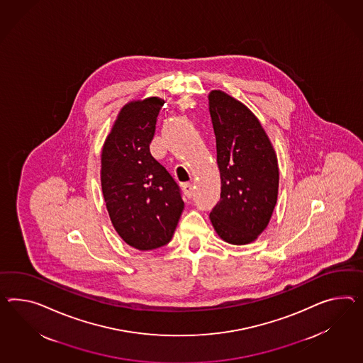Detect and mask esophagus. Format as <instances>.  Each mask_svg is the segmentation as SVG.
Wrapping results in <instances>:
<instances>
[{
  "label": "esophagus",
  "instance_id": "1",
  "mask_svg": "<svg viewBox=\"0 0 363 363\" xmlns=\"http://www.w3.org/2000/svg\"><path fill=\"white\" fill-rule=\"evenodd\" d=\"M194 189H195L194 183H186V184H183V191H184V194H186L188 199H191V197L194 196Z\"/></svg>",
  "mask_w": 363,
  "mask_h": 363
}]
</instances>
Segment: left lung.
I'll use <instances>...</instances> for the list:
<instances>
[{"mask_svg":"<svg viewBox=\"0 0 363 363\" xmlns=\"http://www.w3.org/2000/svg\"><path fill=\"white\" fill-rule=\"evenodd\" d=\"M221 199L209 214L223 241L246 245L269 225L278 199L275 150L247 106L223 91L209 94Z\"/></svg>","mask_w":363,"mask_h":363,"instance_id":"1","label":"left lung"}]
</instances>
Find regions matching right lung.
Returning a JSON list of instances; mask_svg holds the SVG:
<instances>
[{
  "instance_id": "1",
  "label": "right lung",
  "mask_w": 363,
  "mask_h": 363,
  "mask_svg": "<svg viewBox=\"0 0 363 363\" xmlns=\"http://www.w3.org/2000/svg\"><path fill=\"white\" fill-rule=\"evenodd\" d=\"M163 104L159 97L126 104L101 154L109 217L122 240L138 250L167 245L184 209L177 182L150 152Z\"/></svg>"
}]
</instances>
